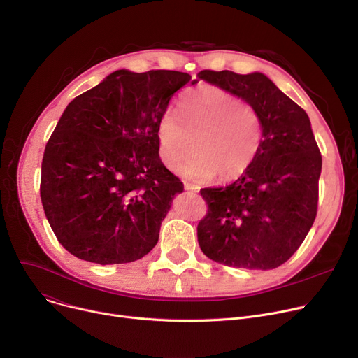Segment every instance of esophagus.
<instances>
[{
    "instance_id": "obj_1",
    "label": "esophagus",
    "mask_w": 358,
    "mask_h": 358,
    "mask_svg": "<svg viewBox=\"0 0 358 358\" xmlns=\"http://www.w3.org/2000/svg\"><path fill=\"white\" fill-rule=\"evenodd\" d=\"M184 189L189 190V192H193V193L200 192V187L197 184H193V182H189V181H184Z\"/></svg>"
}]
</instances>
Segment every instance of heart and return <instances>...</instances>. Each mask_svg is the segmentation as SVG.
Listing matches in <instances>:
<instances>
[{
  "label": "heart",
  "instance_id": "heart-1",
  "mask_svg": "<svg viewBox=\"0 0 358 358\" xmlns=\"http://www.w3.org/2000/svg\"><path fill=\"white\" fill-rule=\"evenodd\" d=\"M262 119L258 110L232 92L201 84L187 90L178 113L168 110L158 124L162 162L174 169L192 152L178 173L199 181L235 180L251 166L261 146Z\"/></svg>",
  "mask_w": 358,
  "mask_h": 358
}]
</instances>
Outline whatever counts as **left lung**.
<instances>
[{
    "label": "left lung",
    "mask_w": 358,
    "mask_h": 358,
    "mask_svg": "<svg viewBox=\"0 0 358 358\" xmlns=\"http://www.w3.org/2000/svg\"><path fill=\"white\" fill-rule=\"evenodd\" d=\"M199 78L245 100L262 119L261 146L247 171L227 187L200 190L208 213L197 224L199 245L224 266L277 268L316 217L322 157L310 120L261 72L204 69Z\"/></svg>",
    "instance_id": "left-lung-1"
}]
</instances>
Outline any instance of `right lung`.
Wrapping results in <instances>:
<instances>
[{
	"mask_svg": "<svg viewBox=\"0 0 358 358\" xmlns=\"http://www.w3.org/2000/svg\"><path fill=\"white\" fill-rule=\"evenodd\" d=\"M190 81L178 71L119 69L68 104L45 148L41 199L72 255L123 264L157 245L161 222L184 189L159 158L158 124Z\"/></svg>",
	"mask_w": 358,
	"mask_h": 358,
	"instance_id": "1",
	"label": "right lung"
}]
</instances>
